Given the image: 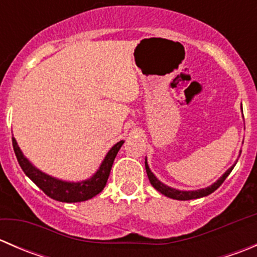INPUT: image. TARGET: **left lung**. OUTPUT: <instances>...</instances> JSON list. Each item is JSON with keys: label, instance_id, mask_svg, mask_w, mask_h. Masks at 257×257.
<instances>
[{"label": "left lung", "instance_id": "left-lung-1", "mask_svg": "<svg viewBox=\"0 0 257 257\" xmlns=\"http://www.w3.org/2000/svg\"><path fill=\"white\" fill-rule=\"evenodd\" d=\"M241 109H242V108H241ZM235 164H236V163H235ZM235 164L232 165L230 169H227L226 172H225V174H222V177H220L219 179H217V180L215 181L212 185H210L205 189H199V190H190V191L178 190V189L170 188V186L165 185V184H163L162 181L158 180V178L155 177L152 172H150L149 165H148V163H147V159H145V170H147V174H148V178H149L150 184H152V185L154 186V188L157 189L159 193H162L163 195L168 196V198L175 199V200H191V199L203 198V196H206V195H209V194L214 193V191L216 190V189L219 188L222 183H224L225 179L229 177V174L231 173V170L234 169Z\"/></svg>", "mask_w": 257, "mask_h": 257}]
</instances>
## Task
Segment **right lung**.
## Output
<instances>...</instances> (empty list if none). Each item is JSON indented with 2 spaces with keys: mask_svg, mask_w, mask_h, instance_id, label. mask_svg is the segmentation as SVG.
<instances>
[{
  "mask_svg": "<svg viewBox=\"0 0 257 257\" xmlns=\"http://www.w3.org/2000/svg\"><path fill=\"white\" fill-rule=\"evenodd\" d=\"M123 143L124 142L120 141L110 148V150L107 153V155H105L104 160H103L102 164H100L99 169L94 173L93 177L87 179V180L74 183V181L59 180V179H56L51 177V175L45 174V173L41 172L40 169L33 167L30 163V160H28L27 158L23 155V153L21 152L16 139L12 137V145H14L15 154H16L18 164L22 168L25 174L27 175V177L46 194V195H48L49 198L54 199V200L57 201H62V203H78V201H85L92 199L93 196H95L97 194H99L100 191L104 189L105 184H107L110 169H112L113 162L114 159H115L116 154H118L119 149H120Z\"/></svg>",
  "mask_w": 257,
  "mask_h": 257,
  "instance_id": "1",
  "label": "right lung"
}]
</instances>
